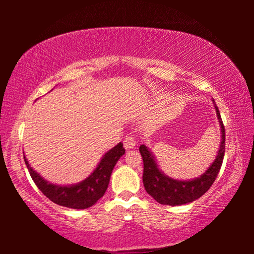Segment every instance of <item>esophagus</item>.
Returning a JSON list of instances; mask_svg holds the SVG:
<instances>
[{
  "mask_svg": "<svg viewBox=\"0 0 254 254\" xmlns=\"http://www.w3.org/2000/svg\"><path fill=\"white\" fill-rule=\"evenodd\" d=\"M123 144H124V148H126V150H131L133 148H135V145H136L135 139L133 136H127L123 141Z\"/></svg>",
  "mask_w": 254,
  "mask_h": 254,
  "instance_id": "obj_1",
  "label": "esophagus"
}]
</instances>
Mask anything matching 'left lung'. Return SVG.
Instances as JSON below:
<instances>
[{"instance_id":"obj_1","label":"left lung","mask_w":254,"mask_h":254,"mask_svg":"<svg viewBox=\"0 0 254 254\" xmlns=\"http://www.w3.org/2000/svg\"><path fill=\"white\" fill-rule=\"evenodd\" d=\"M214 109L216 112L217 122L220 123L221 142L214 161L199 177L180 180L171 178L160 169L157 158L151 149L147 145H140V153L143 159V186L148 194L156 199L159 204L179 206L189 204L203 196L212 186L221 169L225 152V130L223 126L220 111L213 100Z\"/></svg>"}]
</instances>
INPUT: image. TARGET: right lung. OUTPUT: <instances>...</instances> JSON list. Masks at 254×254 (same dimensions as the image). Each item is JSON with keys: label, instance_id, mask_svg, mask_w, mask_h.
<instances>
[{"label": "right lung", "instance_id": "obj_1", "mask_svg": "<svg viewBox=\"0 0 254 254\" xmlns=\"http://www.w3.org/2000/svg\"><path fill=\"white\" fill-rule=\"evenodd\" d=\"M124 153H126V150L123 148V143H118L115 147L104 153L100 162L97 163L96 168L92 171L88 177L79 183L71 185H57L50 183L30 166L25 156L24 161L34 184L51 201L64 206V207L85 209L96 204L97 200L104 196L106 189L109 187L114 166L117 165L118 160Z\"/></svg>", "mask_w": 254, "mask_h": 254}]
</instances>
